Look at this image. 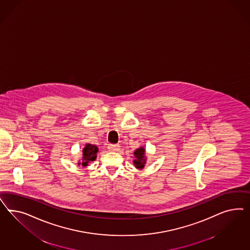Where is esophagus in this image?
I'll list each match as a JSON object with an SVG mask.
<instances>
[{
    "label": "esophagus",
    "mask_w": 250,
    "mask_h": 250,
    "mask_svg": "<svg viewBox=\"0 0 250 250\" xmlns=\"http://www.w3.org/2000/svg\"><path fill=\"white\" fill-rule=\"evenodd\" d=\"M108 149L110 151L116 152L120 149V146L118 145L110 144L108 145Z\"/></svg>",
    "instance_id": "obj_1"
}]
</instances>
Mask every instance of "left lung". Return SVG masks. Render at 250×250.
<instances>
[{"label": "left lung", "mask_w": 250, "mask_h": 250, "mask_svg": "<svg viewBox=\"0 0 250 250\" xmlns=\"http://www.w3.org/2000/svg\"><path fill=\"white\" fill-rule=\"evenodd\" d=\"M146 163V149L144 146H140L136 148L134 151V159L133 164L137 169H143L145 164Z\"/></svg>", "instance_id": "obj_1"}]
</instances>
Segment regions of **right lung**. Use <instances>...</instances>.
Listing matches in <instances>:
<instances>
[{
    "label": "right lung",
    "instance_id": "obj_1",
    "mask_svg": "<svg viewBox=\"0 0 250 250\" xmlns=\"http://www.w3.org/2000/svg\"><path fill=\"white\" fill-rule=\"evenodd\" d=\"M99 148L95 145L86 144L83 149L82 159L78 161V165L87 167L91 161H94L97 158Z\"/></svg>",
    "mask_w": 250,
    "mask_h": 250
}]
</instances>
